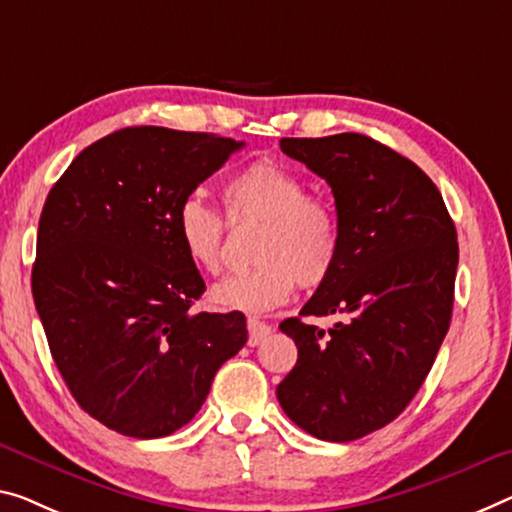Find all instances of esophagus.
<instances>
[{
  "instance_id": "obj_1",
  "label": "esophagus",
  "mask_w": 512,
  "mask_h": 512,
  "mask_svg": "<svg viewBox=\"0 0 512 512\" xmlns=\"http://www.w3.org/2000/svg\"><path fill=\"white\" fill-rule=\"evenodd\" d=\"M247 329H249V345H261L265 338L272 334V327L265 325V322H261V320H256V318H249Z\"/></svg>"
}]
</instances>
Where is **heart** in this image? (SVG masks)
<instances>
[{"instance_id": "1", "label": "heart", "mask_w": 512, "mask_h": 512, "mask_svg": "<svg viewBox=\"0 0 512 512\" xmlns=\"http://www.w3.org/2000/svg\"><path fill=\"white\" fill-rule=\"evenodd\" d=\"M231 226H261L251 258L256 267L219 281L210 300L219 309L258 316L279 309L304 290L325 286L341 256V219L327 199L306 194L295 171L256 160L226 180L222 190ZM176 238L190 263L217 274L224 267V219L199 196H185L174 217Z\"/></svg>"}]
</instances>
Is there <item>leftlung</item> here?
<instances>
[{"label": "left lung", "mask_w": 512, "mask_h": 512, "mask_svg": "<svg viewBox=\"0 0 512 512\" xmlns=\"http://www.w3.org/2000/svg\"><path fill=\"white\" fill-rule=\"evenodd\" d=\"M281 151L332 187L341 256L300 316L343 315L328 334L301 318L279 329L297 364L277 387L290 421L325 442L380 430L410 405L451 325L458 233L435 183L357 132L283 137Z\"/></svg>", "instance_id": "8db88e82"}]
</instances>
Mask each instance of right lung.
<instances>
[{
  "instance_id": "1",
  "label": "right lung",
  "mask_w": 512,
  "mask_h": 512,
  "mask_svg": "<svg viewBox=\"0 0 512 512\" xmlns=\"http://www.w3.org/2000/svg\"><path fill=\"white\" fill-rule=\"evenodd\" d=\"M245 144L157 125L75 157L47 194L31 293L70 393L102 426L167 437L194 419L245 313H192L206 290L176 238L178 203Z\"/></svg>"
}]
</instances>
